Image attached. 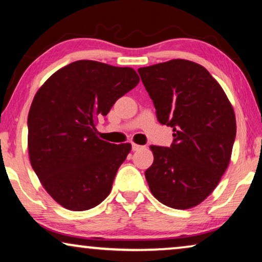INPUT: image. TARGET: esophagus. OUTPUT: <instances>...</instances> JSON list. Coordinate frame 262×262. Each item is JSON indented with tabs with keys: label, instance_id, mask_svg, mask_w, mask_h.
Listing matches in <instances>:
<instances>
[{
	"label": "esophagus",
	"instance_id": "1",
	"mask_svg": "<svg viewBox=\"0 0 262 262\" xmlns=\"http://www.w3.org/2000/svg\"><path fill=\"white\" fill-rule=\"evenodd\" d=\"M145 146H143V145H138V144H132V150H134V151H138V150H141V149H144Z\"/></svg>",
	"mask_w": 262,
	"mask_h": 262
}]
</instances>
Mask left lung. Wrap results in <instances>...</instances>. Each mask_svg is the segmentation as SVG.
<instances>
[{
	"mask_svg": "<svg viewBox=\"0 0 262 262\" xmlns=\"http://www.w3.org/2000/svg\"><path fill=\"white\" fill-rule=\"evenodd\" d=\"M138 74L157 120L174 132L169 148L150 146L154 162L145 170L150 191L164 205L191 209L212 193L230 162L234 110L209 71L191 60L139 68Z\"/></svg>",
	"mask_w": 262,
	"mask_h": 262,
	"instance_id": "1",
	"label": "left lung"
}]
</instances>
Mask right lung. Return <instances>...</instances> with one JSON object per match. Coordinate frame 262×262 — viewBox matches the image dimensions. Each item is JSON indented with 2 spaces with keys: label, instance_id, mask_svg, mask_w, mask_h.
<instances>
[{
  "label": "right lung",
  "instance_id": "add662e5",
  "mask_svg": "<svg viewBox=\"0 0 262 262\" xmlns=\"http://www.w3.org/2000/svg\"><path fill=\"white\" fill-rule=\"evenodd\" d=\"M138 82L131 68L77 60L35 94L27 120L30 161L46 192L66 209L89 210L110 194L131 144L100 139L95 120Z\"/></svg>",
  "mask_w": 262,
  "mask_h": 262
}]
</instances>
